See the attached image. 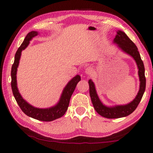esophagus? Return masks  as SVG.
Wrapping results in <instances>:
<instances>
[{
	"instance_id": "esophagus-1",
	"label": "esophagus",
	"mask_w": 153,
	"mask_h": 153,
	"mask_svg": "<svg viewBox=\"0 0 153 153\" xmlns=\"http://www.w3.org/2000/svg\"><path fill=\"white\" fill-rule=\"evenodd\" d=\"M85 72L86 74L90 75L93 72V69H92V68H91V67H88L87 68L85 69Z\"/></svg>"
}]
</instances>
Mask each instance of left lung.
I'll use <instances>...</instances> for the list:
<instances>
[{
  "mask_svg": "<svg viewBox=\"0 0 153 153\" xmlns=\"http://www.w3.org/2000/svg\"><path fill=\"white\" fill-rule=\"evenodd\" d=\"M114 43L117 44L122 51L130 55L137 63L138 69V76L140 79V88L136 98L128 104L118 105L115 106H106L102 103L97 94L95 85L90 79L88 81L90 86V95L94 109L100 115L107 118H119L125 117L132 114L137 108L143 98L146 88V77L144 75V66L141 59L137 47L130 39L128 37L122 30H118L117 35L114 39Z\"/></svg>",
  "mask_w": 153,
  "mask_h": 153,
  "instance_id": "obj_1",
  "label": "left lung"
}]
</instances>
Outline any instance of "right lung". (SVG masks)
<instances>
[{"mask_svg": "<svg viewBox=\"0 0 153 153\" xmlns=\"http://www.w3.org/2000/svg\"><path fill=\"white\" fill-rule=\"evenodd\" d=\"M38 34V32L35 31V30L29 32L25 38L23 42L22 43L21 46L16 51L15 56V61L12 65V68H11V88H12L13 95L16 102L22 111L26 115L38 120L50 122L54 120L55 119L59 118L65 114L69 106L71 96L75 90L77 83L81 80V77L79 75H77L68 82V84L63 89L59 101L53 107L49 108H35L27 103L22 98L18 90L17 84H16V71H17V68L19 64V60H20L22 51L28 46L30 41L32 39L33 37L37 36Z\"/></svg>", "mask_w": 153, "mask_h": 153, "instance_id": "obj_1", "label": "right lung"}]
</instances>
